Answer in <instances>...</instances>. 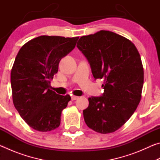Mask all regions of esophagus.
Wrapping results in <instances>:
<instances>
[{
  "label": "esophagus",
  "mask_w": 160,
  "mask_h": 160,
  "mask_svg": "<svg viewBox=\"0 0 160 160\" xmlns=\"http://www.w3.org/2000/svg\"><path fill=\"white\" fill-rule=\"evenodd\" d=\"M78 98H79V97H78V96H72V97H71L72 100H76V99H78Z\"/></svg>",
  "instance_id": "34e87169"
}]
</instances>
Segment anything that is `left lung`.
<instances>
[{
	"label": "left lung",
	"instance_id": "left-lung-1",
	"mask_svg": "<svg viewBox=\"0 0 160 160\" xmlns=\"http://www.w3.org/2000/svg\"><path fill=\"white\" fill-rule=\"evenodd\" d=\"M78 48L88 59L94 79H104V93L88 99L83 110L89 128L102 134L120 128L141 99L144 71L138 51L129 39L101 30L80 38Z\"/></svg>",
	"mask_w": 160,
	"mask_h": 160
}]
</instances>
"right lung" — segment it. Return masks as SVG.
Returning <instances> with one entry per match:
<instances>
[{
  "label": "right lung",
  "instance_id": "add662e5",
  "mask_svg": "<svg viewBox=\"0 0 160 160\" xmlns=\"http://www.w3.org/2000/svg\"><path fill=\"white\" fill-rule=\"evenodd\" d=\"M78 39L40 36L24 44L16 56L10 75L13 104L36 131H51L60 126L62 111L71 98L51 90L50 81Z\"/></svg>",
  "mask_w": 160,
  "mask_h": 160
}]
</instances>
